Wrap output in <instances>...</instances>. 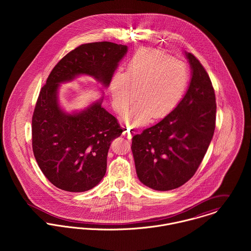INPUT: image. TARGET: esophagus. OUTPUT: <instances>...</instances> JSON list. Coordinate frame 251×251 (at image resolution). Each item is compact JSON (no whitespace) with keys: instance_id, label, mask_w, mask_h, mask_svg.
<instances>
[{"instance_id":"34e87169","label":"esophagus","mask_w":251,"mask_h":251,"mask_svg":"<svg viewBox=\"0 0 251 251\" xmlns=\"http://www.w3.org/2000/svg\"><path fill=\"white\" fill-rule=\"evenodd\" d=\"M123 134H124V136H125L126 138H127V139H131L132 136H133V132H132L130 129H128V128H125Z\"/></svg>"}]
</instances>
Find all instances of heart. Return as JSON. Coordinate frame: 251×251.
Returning <instances> with one entry per match:
<instances>
[{"label":"heart","instance_id":"1","mask_svg":"<svg viewBox=\"0 0 251 251\" xmlns=\"http://www.w3.org/2000/svg\"><path fill=\"white\" fill-rule=\"evenodd\" d=\"M189 82L186 66L154 48L137 50L127 63L126 72H115L109 91L114 110L125 113L135 100L138 102L122 118L129 127L151 120H160L178 106Z\"/></svg>","mask_w":251,"mask_h":251}]
</instances>
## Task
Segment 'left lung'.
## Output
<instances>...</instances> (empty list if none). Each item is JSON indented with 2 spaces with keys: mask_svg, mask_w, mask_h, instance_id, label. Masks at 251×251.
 <instances>
[{
  "mask_svg": "<svg viewBox=\"0 0 251 251\" xmlns=\"http://www.w3.org/2000/svg\"><path fill=\"white\" fill-rule=\"evenodd\" d=\"M185 56L191 79L184 97L168 116L132 138L137 177L154 190L175 189L191 179L215 132L216 103L211 79L195 56Z\"/></svg>",
  "mask_w": 251,
  "mask_h": 251,
  "instance_id": "8db88e82",
  "label": "left lung"
}]
</instances>
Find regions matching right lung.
I'll return each mask as SVG.
<instances>
[{
  "instance_id": "right-lung-1",
  "label": "right lung",
  "mask_w": 251,
  "mask_h": 251,
  "mask_svg": "<svg viewBox=\"0 0 251 251\" xmlns=\"http://www.w3.org/2000/svg\"><path fill=\"white\" fill-rule=\"evenodd\" d=\"M127 46L109 41L78 46L50 72L41 88L32 119V145L36 162L60 189L83 192L104 177L111 142L123 129L101 106L103 97L80 112L67 113L59 104L60 84L90 75L107 88Z\"/></svg>"
}]
</instances>
